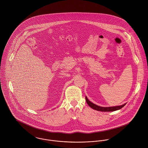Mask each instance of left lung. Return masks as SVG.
I'll list each match as a JSON object with an SVG mask.
<instances>
[{
  "mask_svg": "<svg viewBox=\"0 0 148 148\" xmlns=\"http://www.w3.org/2000/svg\"><path fill=\"white\" fill-rule=\"evenodd\" d=\"M85 99H86V103L87 104L89 105V107H90L92 108L95 110H97V111H103V112H111V111H116V110H120L122 108H123L126 104H124L122 106H115V107H100V106H98L93 103H92L91 101H90L87 97L86 96L85 97Z\"/></svg>",
  "mask_w": 148,
  "mask_h": 148,
  "instance_id": "obj_1",
  "label": "left lung"
}]
</instances>
